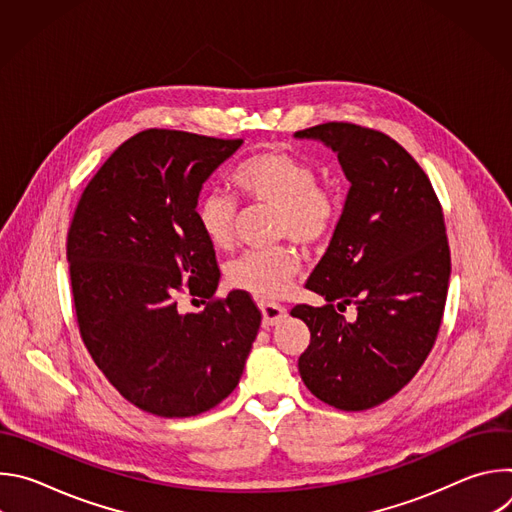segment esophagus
<instances>
[{
    "instance_id": "34e87169",
    "label": "esophagus",
    "mask_w": 512,
    "mask_h": 512,
    "mask_svg": "<svg viewBox=\"0 0 512 512\" xmlns=\"http://www.w3.org/2000/svg\"><path fill=\"white\" fill-rule=\"evenodd\" d=\"M259 310L263 314V326L269 328V326H275L279 324L283 318H287V310L279 304H273V302H261L259 304Z\"/></svg>"
}]
</instances>
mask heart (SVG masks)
<instances>
[{
	"mask_svg": "<svg viewBox=\"0 0 512 512\" xmlns=\"http://www.w3.org/2000/svg\"><path fill=\"white\" fill-rule=\"evenodd\" d=\"M233 184L251 202L277 208L275 237L304 247L322 245L336 223V196L318 186V174L306 160L287 152H261L241 162ZM198 227L214 249H229L235 241L237 206L221 188L208 190L196 206ZM300 269V255L279 247L249 251L227 267L229 283L263 300L285 296Z\"/></svg>",
	"mask_w": 512,
	"mask_h": 512,
	"instance_id": "1",
	"label": "heart"
}]
</instances>
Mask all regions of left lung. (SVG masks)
Returning a JSON list of instances; mask_svg holds the SVG:
<instances>
[{
    "mask_svg": "<svg viewBox=\"0 0 512 512\" xmlns=\"http://www.w3.org/2000/svg\"><path fill=\"white\" fill-rule=\"evenodd\" d=\"M330 148L350 182L330 245L306 287L326 306H296L310 328L298 360L306 387L342 411L371 409L399 393L440 330L450 247L444 212L419 164L389 135L354 123L298 131ZM357 306L346 323L335 310Z\"/></svg>",
    "mask_w": 512,
    "mask_h": 512,
    "instance_id": "obj_1",
    "label": "left lung"
}]
</instances>
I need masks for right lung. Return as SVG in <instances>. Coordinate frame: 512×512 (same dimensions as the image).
I'll use <instances>...</instances> for the list:
<instances>
[{
  "instance_id": "obj_1",
  "label": "right lung",
  "mask_w": 512,
  "mask_h": 512,
  "mask_svg": "<svg viewBox=\"0 0 512 512\" xmlns=\"http://www.w3.org/2000/svg\"><path fill=\"white\" fill-rule=\"evenodd\" d=\"M243 145L148 129L111 154L85 188L66 241L87 350L135 407L192 417L227 399L261 326L245 291L182 314L178 294L212 300L221 279L198 227L202 184Z\"/></svg>"
}]
</instances>
